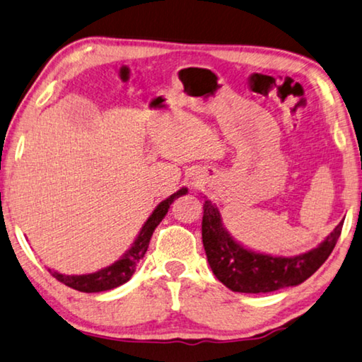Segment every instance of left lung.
<instances>
[{
  "mask_svg": "<svg viewBox=\"0 0 362 362\" xmlns=\"http://www.w3.org/2000/svg\"><path fill=\"white\" fill-rule=\"evenodd\" d=\"M344 221L316 246L303 255L283 257L245 248L230 237L218 208L204 204L202 240L208 264L218 280L233 293L261 294L297 286L312 276L331 255L340 237Z\"/></svg>",
  "mask_w": 362,
  "mask_h": 362,
  "instance_id": "left-lung-1",
  "label": "left lung"
}]
</instances>
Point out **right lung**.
I'll use <instances>...</instances> for the list:
<instances>
[{"label": "right lung", "instance_id": "1", "mask_svg": "<svg viewBox=\"0 0 362 362\" xmlns=\"http://www.w3.org/2000/svg\"><path fill=\"white\" fill-rule=\"evenodd\" d=\"M187 194V187H181L180 191L171 194L168 199H165L156 206V210L152 211L148 221L143 224L141 230L135 238V242L132 243L129 250L124 252V256L107 267L101 269L95 274H87V275H63L59 272L50 270L49 274L54 278H57L60 283L66 284V286L73 288L76 291H81V293H101V291H110L120 286V284L127 283L135 274L138 262L144 257L146 251H148L149 240L152 237V232L156 230V227L160 224V221L165 218V214L168 213L170 205L173 204L175 199L181 197V195Z\"/></svg>", "mask_w": 362, "mask_h": 362}]
</instances>
